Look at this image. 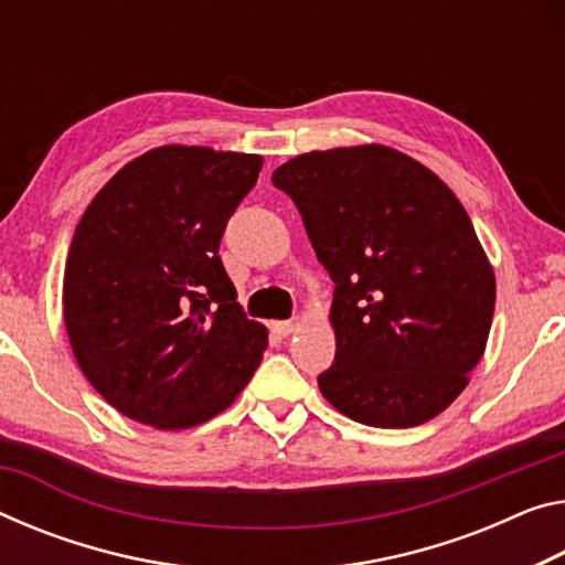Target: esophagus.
I'll return each instance as SVG.
<instances>
[{
  "instance_id": "obj_1",
  "label": "esophagus",
  "mask_w": 565,
  "mask_h": 565,
  "mask_svg": "<svg viewBox=\"0 0 565 565\" xmlns=\"http://www.w3.org/2000/svg\"><path fill=\"white\" fill-rule=\"evenodd\" d=\"M301 321H303L301 317H291L289 321H279V324H276V327H279V331H281L284 337H289V334H294V331L301 327Z\"/></svg>"
}]
</instances>
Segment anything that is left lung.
I'll use <instances>...</instances> for the list:
<instances>
[{"instance_id":"obj_1","label":"left lung","mask_w":565,"mask_h":565,"mask_svg":"<svg viewBox=\"0 0 565 565\" xmlns=\"http://www.w3.org/2000/svg\"><path fill=\"white\" fill-rule=\"evenodd\" d=\"M334 281L319 390L354 423L405 429L452 405L486 352L495 274L468 211L387 146L311 150L274 170Z\"/></svg>"}]
</instances>
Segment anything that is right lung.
Returning <instances> with one entry per match:
<instances>
[{"label":"right lung","mask_w":565,"mask_h":565,"mask_svg":"<svg viewBox=\"0 0 565 565\" xmlns=\"http://www.w3.org/2000/svg\"><path fill=\"white\" fill-rule=\"evenodd\" d=\"M262 156L163 146L120 168L79 218L62 303L75 360L125 417L185 429L254 377L266 327L218 256Z\"/></svg>","instance_id":"right-lung-1"}]
</instances>
